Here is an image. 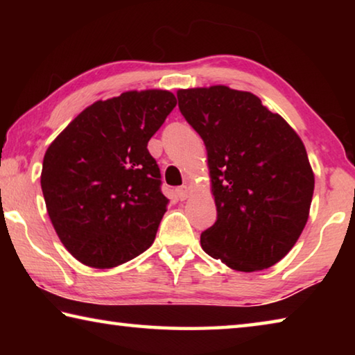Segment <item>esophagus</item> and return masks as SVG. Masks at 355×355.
I'll list each match as a JSON object with an SVG mask.
<instances>
[{
	"label": "esophagus",
	"instance_id": "esophagus-1",
	"mask_svg": "<svg viewBox=\"0 0 355 355\" xmlns=\"http://www.w3.org/2000/svg\"><path fill=\"white\" fill-rule=\"evenodd\" d=\"M175 192H177V197L180 200H186L191 196V189L188 188V186H180Z\"/></svg>",
	"mask_w": 355,
	"mask_h": 355
}]
</instances>
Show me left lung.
<instances>
[{"label": "left lung", "mask_w": 355, "mask_h": 355, "mask_svg": "<svg viewBox=\"0 0 355 355\" xmlns=\"http://www.w3.org/2000/svg\"><path fill=\"white\" fill-rule=\"evenodd\" d=\"M178 107L205 142L218 220L202 249L241 272L280 261L309 220L315 173L302 139L252 92L178 89Z\"/></svg>", "instance_id": "obj_1"}]
</instances>
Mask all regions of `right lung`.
Returning a JSON list of instances; mask_svg holds the SVG:
<instances>
[{"instance_id":"add662e5","label":"right lung","mask_w":355,"mask_h":355,"mask_svg":"<svg viewBox=\"0 0 355 355\" xmlns=\"http://www.w3.org/2000/svg\"><path fill=\"white\" fill-rule=\"evenodd\" d=\"M175 105L163 89L98 100L46 148L40 173L46 211L78 261L116 268L153 244L169 200L147 144Z\"/></svg>"}]
</instances>
